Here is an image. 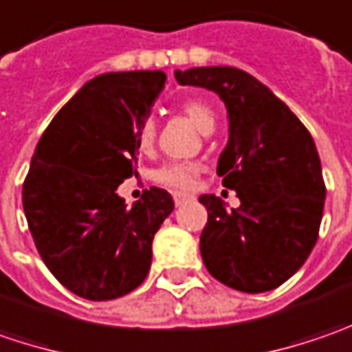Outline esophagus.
Wrapping results in <instances>:
<instances>
[{
    "label": "esophagus",
    "mask_w": 352,
    "mask_h": 352,
    "mask_svg": "<svg viewBox=\"0 0 352 352\" xmlns=\"http://www.w3.org/2000/svg\"><path fill=\"white\" fill-rule=\"evenodd\" d=\"M192 197L191 195H187V192H175L173 195V201H175V205L177 206H181V205H185L187 201H191Z\"/></svg>",
    "instance_id": "34e87169"
}]
</instances>
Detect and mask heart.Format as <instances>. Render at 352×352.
I'll use <instances>...</instances> for the list:
<instances>
[{"mask_svg": "<svg viewBox=\"0 0 352 352\" xmlns=\"http://www.w3.org/2000/svg\"><path fill=\"white\" fill-rule=\"evenodd\" d=\"M181 110L201 133L214 130V122H217L214 114L203 102L189 100L181 106ZM135 142H138V147L142 151H147L153 146V142H155V120L153 118H147L142 122L138 135H135ZM199 173H201V167L197 163H167L153 173V179L160 185H165L169 189L189 191L195 187V181H197Z\"/></svg>", "mask_w": 352, "mask_h": 352, "instance_id": "b5f03b06", "label": "heart"}]
</instances>
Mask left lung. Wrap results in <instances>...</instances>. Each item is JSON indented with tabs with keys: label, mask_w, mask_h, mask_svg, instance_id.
Masks as SVG:
<instances>
[{
	"label": "left lung",
	"mask_w": 352,
	"mask_h": 352,
	"mask_svg": "<svg viewBox=\"0 0 352 352\" xmlns=\"http://www.w3.org/2000/svg\"><path fill=\"white\" fill-rule=\"evenodd\" d=\"M183 86L206 88L226 106L228 142L217 173L236 191L240 206L226 210L203 195L208 221L201 256L224 285L262 294L276 289L314 250L325 205V183L314 138L266 85L234 67L175 70Z\"/></svg>",
	"instance_id": "1"
}]
</instances>
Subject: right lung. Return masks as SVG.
Segmentation results:
<instances>
[{
	"label": "right lung",
	"instance_id": "right-lung-1",
	"mask_svg": "<svg viewBox=\"0 0 352 352\" xmlns=\"http://www.w3.org/2000/svg\"><path fill=\"white\" fill-rule=\"evenodd\" d=\"M165 72H106L54 116L31 160L23 210L43 262L74 296L108 301L133 292L173 199L151 187L126 205L118 187L138 165L135 135L165 88Z\"/></svg>",
	"mask_w": 352,
	"mask_h": 352
}]
</instances>
